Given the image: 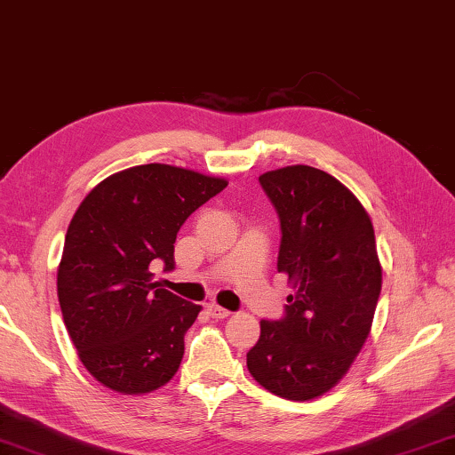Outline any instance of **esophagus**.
Returning a JSON list of instances; mask_svg holds the SVG:
<instances>
[{
    "label": "esophagus",
    "instance_id": "esophagus-1",
    "mask_svg": "<svg viewBox=\"0 0 455 455\" xmlns=\"http://www.w3.org/2000/svg\"><path fill=\"white\" fill-rule=\"evenodd\" d=\"M206 312H209L211 318H214V320H222V318L230 316V310L219 307V304H209V307H206Z\"/></svg>",
    "mask_w": 455,
    "mask_h": 455
}]
</instances>
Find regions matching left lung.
Listing matches in <instances>:
<instances>
[{
  "instance_id": "1",
  "label": "left lung",
  "mask_w": 455,
  "mask_h": 455,
  "mask_svg": "<svg viewBox=\"0 0 455 455\" xmlns=\"http://www.w3.org/2000/svg\"><path fill=\"white\" fill-rule=\"evenodd\" d=\"M280 219L278 272L294 292L284 316L262 320L246 354L252 378L280 398H318L364 346L382 291L374 227L328 172L294 164L259 177Z\"/></svg>"
}]
</instances>
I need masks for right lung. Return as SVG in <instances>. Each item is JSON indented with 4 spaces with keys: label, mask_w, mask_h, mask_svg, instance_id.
I'll use <instances>...</instances> for the list:
<instances>
[{
    "label": "right lung",
    "mask_w": 455,
    "mask_h": 455,
    "mask_svg": "<svg viewBox=\"0 0 455 455\" xmlns=\"http://www.w3.org/2000/svg\"><path fill=\"white\" fill-rule=\"evenodd\" d=\"M228 183L151 163L101 180L73 214L57 296L79 360L97 382L147 394L175 376L201 312L153 283L175 267L179 228Z\"/></svg>",
    "instance_id": "right-lung-1"
}]
</instances>
